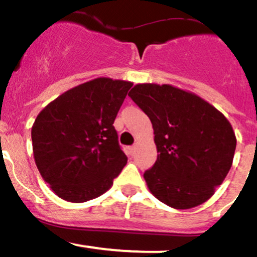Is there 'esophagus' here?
<instances>
[{"mask_svg": "<svg viewBox=\"0 0 257 257\" xmlns=\"http://www.w3.org/2000/svg\"><path fill=\"white\" fill-rule=\"evenodd\" d=\"M135 151H136V147H135V146H131V147H128V152H130V155H131V156H134Z\"/></svg>", "mask_w": 257, "mask_h": 257, "instance_id": "1", "label": "esophagus"}]
</instances>
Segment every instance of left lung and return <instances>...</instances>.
Segmentation results:
<instances>
[{
  "label": "left lung",
  "mask_w": 257,
  "mask_h": 257,
  "mask_svg": "<svg viewBox=\"0 0 257 257\" xmlns=\"http://www.w3.org/2000/svg\"><path fill=\"white\" fill-rule=\"evenodd\" d=\"M128 96L150 117L157 161L144 177L153 195L174 209L207 202L232 165L236 137L227 118L193 92L137 84Z\"/></svg>",
  "instance_id": "left-lung-1"
}]
</instances>
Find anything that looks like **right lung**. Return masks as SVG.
<instances>
[{
    "label": "right lung",
    "mask_w": 257,
    "mask_h": 257,
    "mask_svg": "<svg viewBox=\"0 0 257 257\" xmlns=\"http://www.w3.org/2000/svg\"><path fill=\"white\" fill-rule=\"evenodd\" d=\"M132 83L97 78L68 90L32 126L37 168L53 192L71 203L104 194L127 163L113 127Z\"/></svg>",
    "instance_id": "right-lung-1"
}]
</instances>
